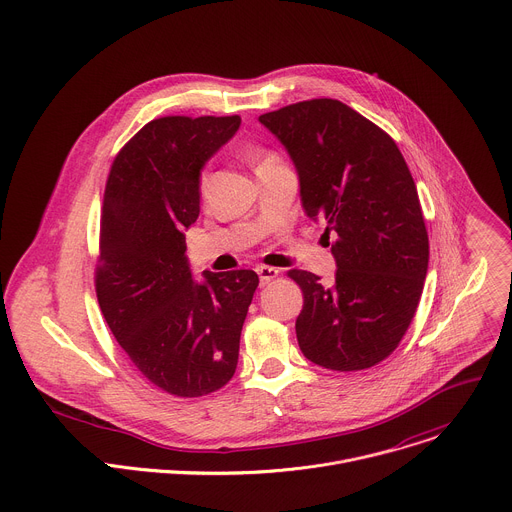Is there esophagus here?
Instances as JSON below:
<instances>
[{"label": "esophagus", "instance_id": "34e87169", "mask_svg": "<svg viewBox=\"0 0 512 512\" xmlns=\"http://www.w3.org/2000/svg\"><path fill=\"white\" fill-rule=\"evenodd\" d=\"M256 272H258V276H260V286L270 284V282H272L274 278H278V274H280V270H278V268H272V266H258Z\"/></svg>", "mask_w": 512, "mask_h": 512}]
</instances>
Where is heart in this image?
<instances>
[{
    "mask_svg": "<svg viewBox=\"0 0 512 512\" xmlns=\"http://www.w3.org/2000/svg\"><path fill=\"white\" fill-rule=\"evenodd\" d=\"M278 158L274 156V154H270V152H266L264 156H262V164H268V162H276ZM198 192H200V196H206V192H208V172L204 170L202 174H200V178H198Z\"/></svg>",
    "mask_w": 512,
    "mask_h": 512,
    "instance_id": "1",
    "label": "heart"
}]
</instances>
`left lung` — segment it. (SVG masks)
I'll return each instance as SVG.
<instances>
[{"label": "left lung", "mask_w": 512, "mask_h": 512, "mask_svg": "<svg viewBox=\"0 0 512 512\" xmlns=\"http://www.w3.org/2000/svg\"><path fill=\"white\" fill-rule=\"evenodd\" d=\"M286 146L306 214L326 224L332 284L288 270L302 288V354L354 372L388 358L406 334L428 268V232L412 174L396 142L346 104L306 100L260 116Z\"/></svg>", "instance_id": "left-lung-1"}]
</instances>
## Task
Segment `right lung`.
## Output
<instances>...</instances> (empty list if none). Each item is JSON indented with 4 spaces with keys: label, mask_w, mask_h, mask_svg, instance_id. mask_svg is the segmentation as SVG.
Returning a JSON list of instances; mask_svg holds the SVG:
<instances>
[{
    "label": "right lung",
    "mask_w": 512,
    "mask_h": 512,
    "mask_svg": "<svg viewBox=\"0 0 512 512\" xmlns=\"http://www.w3.org/2000/svg\"><path fill=\"white\" fill-rule=\"evenodd\" d=\"M238 128L240 116L152 120L118 152L106 182L94 274L102 314L144 378L180 398L230 382L258 288L252 270H206L198 284L184 256L200 170Z\"/></svg>",
    "instance_id": "1"
}]
</instances>
